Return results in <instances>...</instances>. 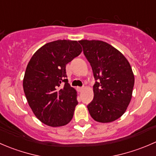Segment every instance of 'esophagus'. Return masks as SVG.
Returning a JSON list of instances; mask_svg holds the SVG:
<instances>
[{
	"label": "esophagus",
	"mask_w": 156,
	"mask_h": 156,
	"mask_svg": "<svg viewBox=\"0 0 156 156\" xmlns=\"http://www.w3.org/2000/svg\"><path fill=\"white\" fill-rule=\"evenodd\" d=\"M77 89H78V92H81V91L83 90H84V87H78L77 88Z\"/></svg>",
	"instance_id": "esophagus-1"
}]
</instances>
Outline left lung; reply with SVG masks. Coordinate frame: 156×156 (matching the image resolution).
<instances>
[{
    "label": "left lung",
    "instance_id": "obj_1",
    "mask_svg": "<svg viewBox=\"0 0 156 156\" xmlns=\"http://www.w3.org/2000/svg\"><path fill=\"white\" fill-rule=\"evenodd\" d=\"M84 56L90 63L96 83L94 99L87 105L96 122L108 123L121 117L131 100L134 75L119 50L98 40H81Z\"/></svg>",
    "mask_w": 156,
    "mask_h": 156
}]
</instances>
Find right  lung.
<instances>
[{
  "mask_svg": "<svg viewBox=\"0 0 156 156\" xmlns=\"http://www.w3.org/2000/svg\"><path fill=\"white\" fill-rule=\"evenodd\" d=\"M81 52L77 41L57 40L39 48L28 63L25 95L34 115L48 126H64L72 119L77 91L66 78V66Z\"/></svg>",
  "mask_w": 156,
  "mask_h": 156,
  "instance_id": "obj_1",
  "label": "right lung"
}]
</instances>
